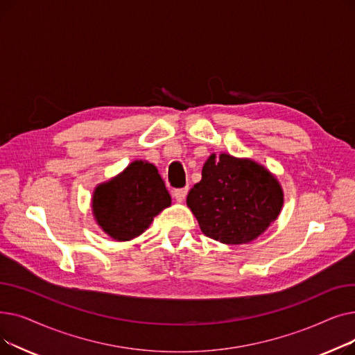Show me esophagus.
<instances>
[{"instance_id": "esophagus-1", "label": "esophagus", "mask_w": 355, "mask_h": 355, "mask_svg": "<svg viewBox=\"0 0 355 355\" xmlns=\"http://www.w3.org/2000/svg\"><path fill=\"white\" fill-rule=\"evenodd\" d=\"M173 196H174V198H175L178 202H181V201H184L185 196H187V189H177V190H174Z\"/></svg>"}]
</instances>
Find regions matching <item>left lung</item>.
Segmentation results:
<instances>
[{"label":"left lung","mask_w":355,"mask_h":355,"mask_svg":"<svg viewBox=\"0 0 355 355\" xmlns=\"http://www.w3.org/2000/svg\"><path fill=\"white\" fill-rule=\"evenodd\" d=\"M201 232L226 245H241L262 234L281 213L284 193L277 180L250 159L214 154L201 181L187 196Z\"/></svg>","instance_id":"1"}]
</instances>
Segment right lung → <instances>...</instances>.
<instances>
[{
  "label": "right lung",
  "mask_w": 355,
  "mask_h": 355,
  "mask_svg": "<svg viewBox=\"0 0 355 355\" xmlns=\"http://www.w3.org/2000/svg\"><path fill=\"white\" fill-rule=\"evenodd\" d=\"M171 204L158 170L135 161L109 182L101 184L92 201L98 225L115 240L139 236L154 217Z\"/></svg>",
  "instance_id": "right-lung-1"
}]
</instances>
